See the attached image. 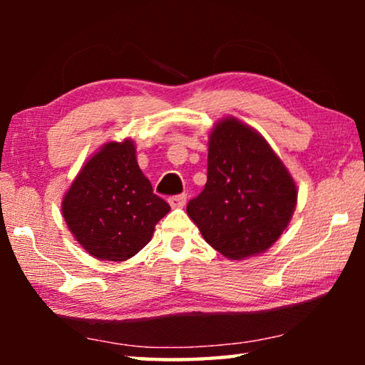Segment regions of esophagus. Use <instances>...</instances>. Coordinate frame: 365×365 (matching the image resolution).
Listing matches in <instances>:
<instances>
[{
	"label": "esophagus",
	"mask_w": 365,
	"mask_h": 365,
	"mask_svg": "<svg viewBox=\"0 0 365 365\" xmlns=\"http://www.w3.org/2000/svg\"><path fill=\"white\" fill-rule=\"evenodd\" d=\"M169 205L172 207H183L187 205V195H177L169 197Z\"/></svg>",
	"instance_id": "esophagus-1"
}]
</instances>
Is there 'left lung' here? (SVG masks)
I'll list each match as a JSON object with an SVG mask.
<instances>
[{
  "mask_svg": "<svg viewBox=\"0 0 365 365\" xmlns=\"http://www.w3.org/2000/svg\"><path fill=\"white\" fill-rule=\"evenodd\" d=\"M296 200L293 177L261 133L235 117L215 123L207 182L187 206L214 250L230 259L267 251L288 227Z\"/></svg>",
  "mask_w": 365,
  "mask_h": 365,
  "instance_id": "1",
  "label": "left lung"
}]
</instances>
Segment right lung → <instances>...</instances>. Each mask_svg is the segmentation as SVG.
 Returning <instances> with one entry per match:
<instances>
[{
    "instance_id": "1",
    "label": "right lung",
    "mask_w": 365,
    "mask_h": 365,
    "mask_svg": "<svg viewBox=\"0 0 365 365\" xmlns=\"http://www.w3.org/2000/svg\"><path fill=\"white\" fill-rule=\"evenodd\" d=\"M169 211L168 202L153 193L128 138L106 143L86 160L63 200L69 230L100 261L122 262L137 255Z\"/></svg>"
}]
</instances>
